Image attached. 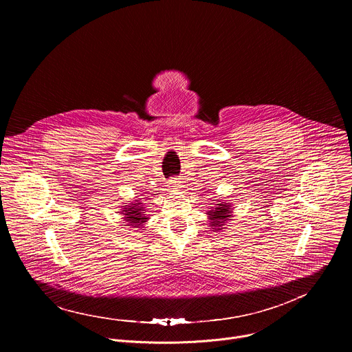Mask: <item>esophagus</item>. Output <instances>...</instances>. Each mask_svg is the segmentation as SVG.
<instances>
[{
	"instance_id": "esophagus-1",
	"label": "esophagus",
	"mask_w": 352,
	"mask_h": 352,
	"mask_svg": "<svg viewBox=\"0 0 352 352\" xmlns=\"http://www.w3.org/2000/svg\"><path fill=\"white\" fill-rule=\"evenodd\" d=\"M170 185L173 189H177V188L182 186V182L179 181V178H173V179H170Z\"/></svg>"
}]
</instances>
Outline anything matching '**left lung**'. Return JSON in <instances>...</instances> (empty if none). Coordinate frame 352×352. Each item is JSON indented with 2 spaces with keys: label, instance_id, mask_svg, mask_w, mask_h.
Listing matches in <instances>:
<instances>
[{
  "label": "left lung",
  "instance_id": "left-lung-1",
  "mask_svg": "<svg viewBox=\"0 0 352 352\" xmlns=\"http://www.w3.org/2000/svg\"><path fill=\"white\" fill-rule=\"evenodd\" d=\"M232 209L234 208L228 200L216 199V205L209 208V210L206 212L209 219V227L212 228L213 232L223 231L226 224L232 220Z\"/></svg>",
  "mask_w": 352,
  "mask_h": 352
}]
</instances>
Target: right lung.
<instances>
[{
  "mask_svg": "<svg viewBox=\"0 0 352 352\" xmlns=\"http://www.w3.org/2000/svg\"><path fill=\"white\" fill-rule=\"evenodd\" d=\"M120 213L124 216L122 220L126 221L128 226H132V228H139V230H143L146 221L150 219L146 214L144 205L140 202L139 199L132 200L129 205L124 204V206H121Z\"/></svg>",
  "mask_w": 352,
  "mask_h": 352,
  "instance_id": "1",
  "label": "right lung"
}]
</instances>
